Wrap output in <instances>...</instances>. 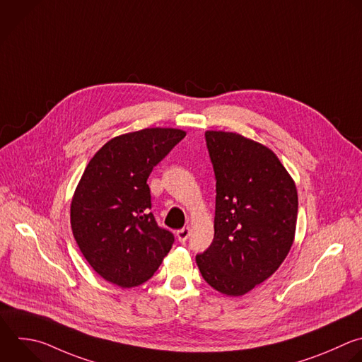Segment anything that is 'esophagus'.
<instances>
[{
	"label": "esophagus",
	"instance_id": "obj_1",
	"mask_svg": "<svg viewBox=\"0 0 362 362\" xmlns=\"http://www.w3.org/2000/svg\"><path fill=\"white\" fill-rule=\"evenodd\" d=\"M176 235H177V240H179L180 243H185L186 240H187V237L190 235V228L189 227H183V228L176 231Z\"/></svg>",
	"mask_w": 362,
	"mask_h": 362
}]
</instances>
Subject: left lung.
I'll return each mask as SVG.
<instances>
[{"label":"left lung","mask_w":362,"mask_h":362,"mask_svg":"<svg viewBox=\"0 0 362 362\" xmlns=\"http://www.w3.org/2000/svg\"><path fill=\"white\" fill-rule=\"evenodd\" d=\"M216 177L214 238L196 256L203 279L227 296L267 280L294 240L298 197L273 151L238 134H204Z\"/></svg>","instance_id":"8db88e82"}]
</instances>
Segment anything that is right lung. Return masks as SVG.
I'll use <instances>...</instances> for the list:
<instances>
[{
    "label": "right lung",
    "instance_id": "right-lung-1",
    "mask_svg": "<svg viewBox=\"0 0 362 362\" xmlns=\"http://www.w3.org/2000/svg\"><path fill=\"white\" fill-rule=\"evenodd\" d=\"M186 136L148 128L105 144L89 160L71 203V227L86 262L122 288L148 281L172 249L175 235L151 211L148 177Z\"/></svg>",
    "mask_w": 362,
    "mask_h": 362
}]
</instances>
